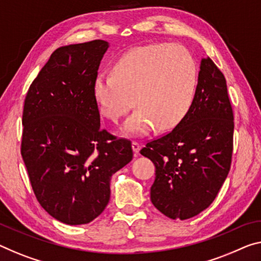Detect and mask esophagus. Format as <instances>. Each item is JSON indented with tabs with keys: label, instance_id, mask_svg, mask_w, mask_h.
I'll return each instance as SVG.
<instances>
[{
	"label": "esophagus",
	"instance_id": "34e87169",
	"mask_svg": "<svg viewBox=\"0 0 261 261\" xmlns=\"http://www.w3.org/2000/svg\"><path fill=\"white\" fill-rule=\"evenodd\" d=\"M132 148H133V151L135 154H139L140 148H141V146H140V143L138 141H133V142H132Z\"/></svg>",
	"mask_w": 261,
	"mask_h": 261
}]
</instances>
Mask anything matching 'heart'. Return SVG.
Returning <instances> with one entry per match:
<instances>
[{
	"label": "heart",
	"mask_w": 261,
	"mask_h": 261,
	"mask_svg": "<svg viewBox=\"0 0 261 261\" xmlns=\"http://www.w3.org/2000/svg\"><path fill=\"white\" fill-rule=\"evenodd\" d=\"M197 70L192 57L176 44H154L128 52L112 73H100L93 97L103 118L117 122L129 110L122 133L144 135L156 127L168 130L186 117L192 105Z\"/></svg>",
	"instance_id": "heart-1"
}]
</instances>
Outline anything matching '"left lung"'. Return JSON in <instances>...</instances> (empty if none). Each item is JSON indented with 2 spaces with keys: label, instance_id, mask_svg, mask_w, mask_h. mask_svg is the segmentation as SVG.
Here are the masks:
<instances>
[{
  "label": "left lung",
  "instance_id": "1",
  "mask_svg": "<svg viewBox=\"0 0 261 261\" xmlns=\"http://www.w3.org/2000/svg\"><path fill=\"white\" fill-rule=\"evenodd\" d=\"M199 69L186 117L140 150L155 166L151 203L171 219L184 220L205 210L231 167L234 123L226 80L209 57Z\"/></svg>",
  "mask_w": 261,
  "mask_h": 261
}]
</instances>
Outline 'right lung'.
I'll return each instance as SVG.
<instances>
[{
	"label": "right lung",
	"mask_w": 261,
	"mask_h": 261,
	"mask_svg": "<svg viewBox=\"0 0 261 261\" xmlns=\"http://www.w3.org/2000/svg\"><path fill=\"white\" fill-rule=\"evenodd\" d=\"M106 41L58 47L28 91L21 154L42 207L69 225L97 218L111 177L133 159L132 142L100 128L93 83Z\"/></svg>",
	"instance_id": "add662e5"
}]
</instances>
